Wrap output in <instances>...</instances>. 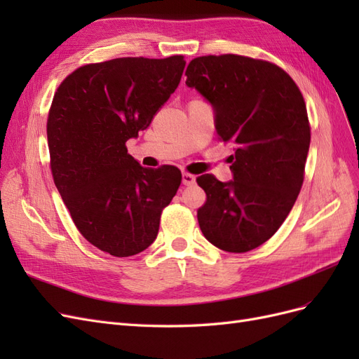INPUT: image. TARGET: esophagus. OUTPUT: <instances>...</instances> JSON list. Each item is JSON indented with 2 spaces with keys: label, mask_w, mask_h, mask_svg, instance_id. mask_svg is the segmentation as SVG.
<instances>
[{
  "label": "esophagus",
  "mask_w": 359,
  "mask_h": 359,
  "mask_svg": "<svg viewBox=\"0 0 359 359\" xmlns=\"http://www.w3.org/2000/svg\"><path fill=\"white\" fill-rule=\"evenodd\" d=\"M196 182V177L191 175L189 172H184L182 173V184L184 186H191V184Z\"/></svg>",
  "instance_id": "34e87169"
}]
</instances>
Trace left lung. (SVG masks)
Returning <instances> with one entry per match:
<instances>
[{
  "label": "left lung",
  "instance_id": "obj_1",
  "mask_svg": "<svg viewBox=\"0 0 359 359\" xmlns=\"http://www.w3.org/2000/svg\"><path fill=\"white\" fill-rule=\"evenodd\" d=\"M187 86L215 112L219 140L231 144L233 181L196 178L206 193L198 210L203 236L229 253L262 245L283 224L304 181L310 123L304 97L276 64L224 53L190 61Z\"/></svg>",
  "mask_w": 359,
  "mask_h": 359
}]
</instances>
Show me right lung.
<instances>
[{
    "instance_id": "add662e5",
    "label": "right lung",
    "mask_w": 359,
    "mask_h": 359,
    "mask_svg": "<svg viewBox=\"0 0 359 359\" xmlns=\"http://www.w3.org/2000/svg\"><path fill=\"white\" fill-rule=\"evenodd\" d=\"M184 67L182 55L86 64L53 95L46 126L53 182L78 231L102 252H144L177 194L181 170L140 166L126 142L148 128Z\"/></svg>"
}]
</instances>
